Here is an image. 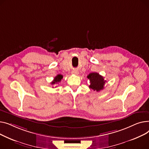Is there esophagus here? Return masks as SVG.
Returning a JSON list of instances; mask_svg holds the SVG:
<instances>
[{
	"label": "esophagus",
	"mask_w": 149,
	"mask_h": 149,
	"mask_svg": "<svg viewBox=\"0 0 149 149\" xmlns=\"http://www.w3.org/2000/svg\"><path fill=\"white\" fill-rule=\"evenodd\" d=\"M72 73L73 74H76V75H77L79 74V72L77 70H73L72 72Z\"/></svg>",
	"instance_id": "obj_1"
}]
</instances>
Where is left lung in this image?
<instances>
[{"label":"left lung","instance_id":"1","mask_svg":"<svg viewBox=\"0 0 149 149\" xmlns=\"http://www.w3.org/2000/svg\"><path fill=\"white\" fill-rule=\"evenodd\" d=\"M87 77L90 80V88L97 92L104 88V85L105 84L106 81H104V77L99 73L95 72L91 73L87 76Z\"/></svg>","mask_w":149,"mask_h":149}]
</instances>
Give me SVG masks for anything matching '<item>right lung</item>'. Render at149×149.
Instances as JSON below:
<instances>
[{"mask_svg":"<svg viewBox=\"0 0 149 149\" xmlns=\"http://www.w3.org/2000/svg\"><path fill=\"white\" fill-rule=\"evenodd\" d=\"M63 75H61V74H58L56 76H55V77H54V81H52L50 84H51L52 85L56 84H58V82H61V79H63Z\"/></svg>","mask_w":149,"mask_h":149,"instance_id":"obj_1","label":"right lung"}]
</instances>
